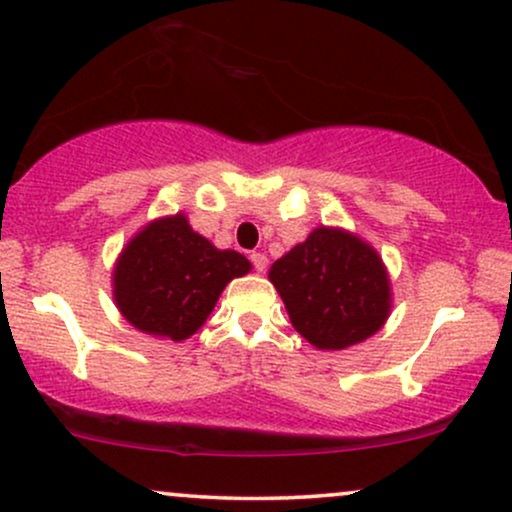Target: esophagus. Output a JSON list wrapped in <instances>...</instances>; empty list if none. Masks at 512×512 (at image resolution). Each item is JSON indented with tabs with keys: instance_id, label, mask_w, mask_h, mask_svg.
Returning a JSON list of instances; mask_svg holds the SVG:
<instances>
[{
	"instance_id": "obj_1",
	"label": "esophagus",
	"mask_w": 512,
	"mask_h": 512,
	"mask_svg": "<svg viewBox=\"0 0 512 512\" xmlns=\"http://www.w3.org/2000/svg\"><path fill=\"white\" fill-rule=\"evenodd\" d=\"M251 263H254V268L258 270V273H266L268 256L266 254H251Z\"/></svg>"
}]
</instances>
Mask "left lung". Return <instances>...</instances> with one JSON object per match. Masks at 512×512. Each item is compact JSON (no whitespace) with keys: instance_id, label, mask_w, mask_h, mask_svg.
<instances>
[{"instance_id":"left-lung-1","label":"left lung","mask_w":512,"mask_h":512,"mask_svg":"<svg viewBox=\"0 0 512 512\" xmlns=\"http://www.w3.org/2000/svg\"><path fill=\"white\" fill-rule=\"evenodd\" d=\"M294 330L320 351H342L382 330L391 282L375 246L344 227H315L270 266Z\"/></svg>"}]
</instances>
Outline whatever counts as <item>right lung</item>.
<instances>
[{"mask_svg":"<svg viewBox=\"0 0 512 512\" xmlns=\"http://www.w3.org/2000/svg\"><path fill=\"white\" fill-rule=\"evenodd\" d=\"M249 270L246 256L216 249L185 213H175L151 220L123 246L111 275L113 301L135 330L185 342L206 323L227 282Z\"/></svg>","mask_w":512,"mask_h":512,"instance_id":"obj_1","label":"right lung"}]
</instances>
